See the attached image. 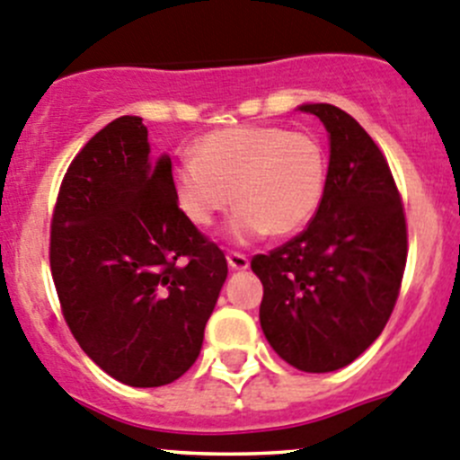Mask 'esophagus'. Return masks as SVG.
I'll return each mask as SVG.
<instances>
[{
  "label": "esophagus",
  "instance_id": "obj_1",
  "mask_svg": "<svg viewBox=\"0 0 460 460\" xmlns=\"http://www.w3.org/2000/svg\"><path fill=\"white\" fill-rule=\"evenodd\" d=\"M227 264H230V269L234 270H243L248 269V257L243 255V252H237V251H227Z\"/></svg>",
  "mask_w": 460,
  "mask_h": 460
}]
</instances>
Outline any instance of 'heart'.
Returning a JSON list of instances; mask_svg holds the SVG:
<instances>
[{"label":"heart","instance_id":"b5f03b06","mask_svg":"<svg viewBox=\"0 0 460 460\" xmlns=\"http://www.w3.org/2000/svg\"><path fill=\"white\" fill-rule=\"evenodd\" d=\"M173 194L196 227L237 205L230 234L251 242L288 237L312 221L325 194L327 155L314 135L282 126L242 124L214 130L173 169Z\"/></svg>","mask_w":460,"mask_h":460}]
</instances>
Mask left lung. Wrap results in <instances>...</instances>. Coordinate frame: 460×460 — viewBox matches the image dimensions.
Here are the masks:
<instances>
[{
    "label": "left lung",
    "instance_id": "obj_1",
    "mask_svg": "<svg viewBox=\"0 0 460 460\" xmlns=\"http://www.w3.org/2000/svg\"><path fill=\"white\" fill-rule=\"evenodd\" d=\"M300 111L330 133L325 194L303 233L251 269L264 287L260 323L275 352L305 373L352 364L382 334L404 278L409 233L386 157L332 103Z\"/></svg>",
    "mask_w": 460,
    "mask_h": 460
}]
</instances>
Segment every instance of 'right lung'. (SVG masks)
Segmentation results:
<instances>
[{
    "label": "right lung",
    "mask_w": 460,
    "mask_h": 460,
    "mask_svg": "<svg viewBox=\"0 0 460 460\" xmlns=\"http://www.w3.org/2000/svg\"><path fill=\"white\" fill-rule=\"evenodd\" d=\"M146 137L126 115L76 153L49 237L69 332L99 368L137 388L191 368L227 275L221 248L178 208L172 157L151 160Z\"/></svg>",
    "instance_id": "obj_1"
}]
</instances>
